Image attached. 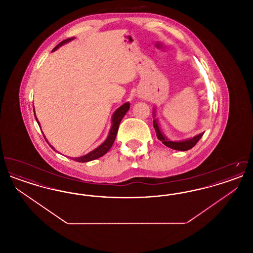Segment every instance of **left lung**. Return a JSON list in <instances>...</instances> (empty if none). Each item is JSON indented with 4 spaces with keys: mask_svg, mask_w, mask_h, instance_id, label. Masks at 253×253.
Instances as JSON below:
<instances>
[{
    "mask_svg": "<svg viewBox=\"0 0 253 253\" xmlns=\"http://www.w3.org/2000/svg\"><path fill=\"white\" fill-rule=\"evenodd\" d=\"M154 118H156V113H155V109H154ZM154 128L156 130L157 132V138L162 141V143L164 145H166L169 148L172 149V150H177V151H188L190 149H192L193 147H194L196 143L199 141V139L203 136L204 132L193 136L192 138H189V139H185V140H181V141H171L168 139L159 128V125H158V121L157 119L154 120Z\"/></svg>",
    "mask_w": 253,
    "mask_h": 253,
    "instance_id": "8db88e82",
    "label": "left lung"
}]
</instances>
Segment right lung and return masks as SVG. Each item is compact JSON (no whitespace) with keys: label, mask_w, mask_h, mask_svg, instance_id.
<instances>
[{"label":"right lung","mask_w":253,"mask_h":253,"mask_svg":"<svg viewBox=\"0 0 253 253\" xmlns=\"http://www.w3.org/2000/svg\"><path fill=\"white\" fill-rule=\"evenodd\" d=\"M74 39H75V38H69V39H66V40L62 41V42H60L52 51L57 50L60 46L65 44V43H67V42H71ZM129 109H130V103H129V102L124 103L123 105H121L120 108L117 109V110L115 111L113 117H112V127H111V129H110V132H109L108 136H107L106 140H105L102 144L99 145L95 150H93V151H91L90 153H88L87 155H85L84 157H75V158H73V160H75V161H77V162H82V163H84V162H88V161H91V160H94V159H96V158H99V157L104 156V155L108 152L109 150L111 149L112 145L114 144L115 139H116V136H117V133H118V131H119V127H120L121 120L123 119V117H124L125 114L128 112ZM34 115H35V119H36L37 122H38V124H39V126H40V128H41L40 122L37 120L35 110H34ZM43 136H44V134H43ZM44 138H45V136H44ZM45 139H46V138H45ZM46 141H47V140H46ZM47 143H48V142H47ZM50 146H51V145H50ZM51 148L55 151V148H54V147L51 146Z\"/></svg>","instance_id":"obj_1"}]
</instances>
